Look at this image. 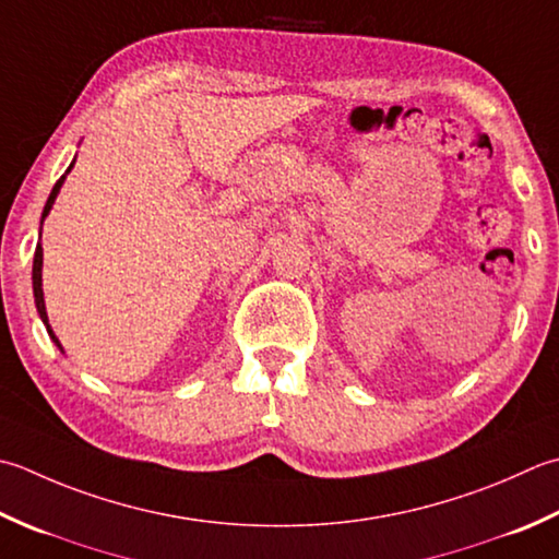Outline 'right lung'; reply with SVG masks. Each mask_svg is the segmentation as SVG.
Listing matches in <instances>:
<instances>
[{
	"label": "right lung",
	"instance_id": "right-lung-1",
	"mask_svg": "<svg viewBox=\"0 0 559 559\" xmlns=\"http://www.w3.org/2000/svg\"><path fill=\"white\" fill-rule=\"evenodd\" d=\"M72 167H74V159H72V164H70V167H68V171H64L62 177L58 179V183L52 186V191H50L48 201H46V207H43V215H40V227H43V221H46V217H48V213L52 211V203H55V199H58V193H60V189H62V183H64V179H68V174L72 171ZM31 278H33V298H36V310H38V314H40L43 324H46L48 336L52 338L55 346H58L60 352H62V344L58 342V336H55L52 326H50V322H48V312H46V298H43V247H40V242H38V247H36V254H33V273H31ZM62 354H64V352H62Z\"/></svg>",
	"mask_w": 559,
	"mask_h": 559
}]
</instances>
